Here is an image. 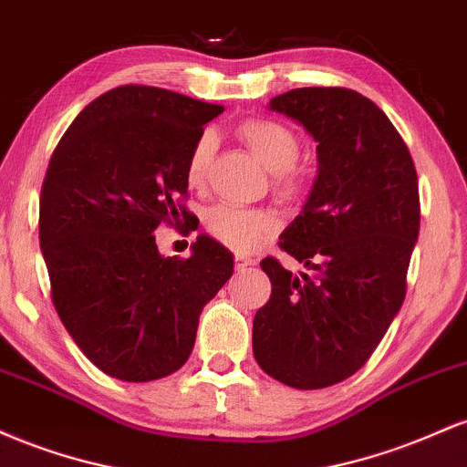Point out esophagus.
Returning a JSON list of instances; mask_svg holds the SVG:
<instances>
[{
    "mask_svg": "<svg viewBox=\"0 0 467 467\" xmlns=\"http://www.w3.org/2000/svg\"><path fill=\"white\" fill-rule=\"evenodd\" d=\"M250 265H254V259H252V256L241 254V252L234 254V267H237V270H245V267H250Z\"/></svg>",
    "mask_w": 467,
    "mask_h": 467,
    "instance_id": "esophagus-1",
    "label": "esophagus"
}]
</instances>
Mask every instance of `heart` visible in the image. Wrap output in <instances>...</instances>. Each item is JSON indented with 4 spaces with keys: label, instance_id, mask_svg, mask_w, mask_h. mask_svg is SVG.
<instances>
[{
    "label": "heart",
    "instance_id": "1",
    "mask_svg": "<svg viewBox=\"0 0 467 467\" xmlns=\"http://www.w3.org/2000/svg\"><path fill=\"white\" fill-rule=\"evenodd\" d=\"M239 140L270 169V186L281 200H296L307 184V171L298 162L301 138L285 122L275 118H248L237 127ZM215 153V138L203 131L192 142L186 158V182L192 189L206 184ZM208 234L230 250H252L276 233L278 219L267 208H241L217 203L206 213Z\"/></svg>",
    "mask_w": 467,
    "mask_h": 467
}]
</instances>
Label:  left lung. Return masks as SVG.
Instances as JSON below:
<instances>
[{
  "mask_svg": "<svg viewBox=\"0 0 467 467\" xmlns=\"http://www.w3.org/2000/svg\"><path fill=\"white\" fill-rule=\"evenodd\" d=\"M270 109L318 142L312 195L278 241L314 275L261 261L272 294L254 316L252 351L278 382L325 389L360 371L404 303L420 234L417 171L387 114L353 89H289Z\"/></svg>",
  "mask_w": 467,
  "mask_h": 467,
  "instance_id": "obj_1",
  "label": "left lung"
}]
</instances>
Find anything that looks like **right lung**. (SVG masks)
I'll return each instance as SVG.
<instances>
[{
  "instance_id": "1",
  "label": "right lung",
  "mask_w": 467,
  "mask_h": 467,
  "mask_svg": "<svg viewBox=\"0 0 467 467\" xmlns=\"http://www.w3.org/2000/svg\"><path fill=\"white\" fill-rule=\"evenodd\" d=\"M222 105L149 85L92 100L58 140L39 202L52 303L100 371L151 382L189 360L203 305L233 276L206 234L189 259L162 256L158 226L197 230L186 158Z\"/></svg>"
}]
</instances>
